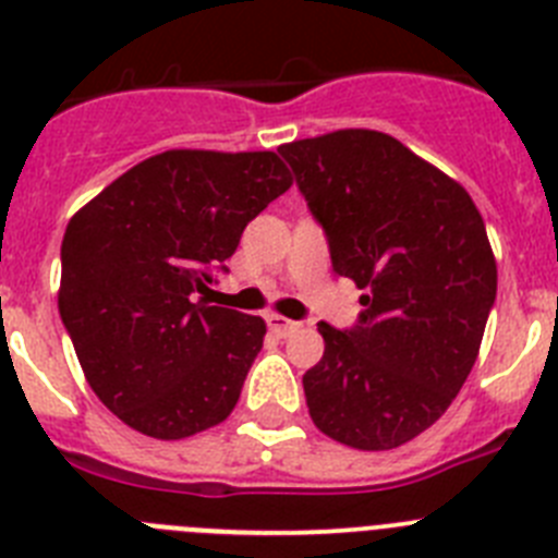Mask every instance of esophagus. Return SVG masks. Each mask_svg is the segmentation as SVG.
<instances>
[{"label": "esophagus", "mask_w": 558, "mask_h": 558, "mask_svg": "<svg viewBox=\"0 0 558 558\" xmlns=\"http://www.w3.org/2000/svg\"><path fill=\"white\" fill-rule=\"evenodd\" d=\"M266 326H269L272 333H278V337H289V333L298 331L300 323H294V319L289 317H280V314H269V317H266Z\"/></svg>", "instance_id": "esophagus-1"}]
</instances>
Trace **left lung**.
Masks as SVG:
<instances>
[{"mask_svg": "<svg viewBox=\"0 0 558 558\" xmlns=\"http://www.w3.org/2000/svg\"><path fill=\"white\" fill-rule=\"evenodd\" d=\"M323 225L333 272L362 289L360 323H319L306 371L319 433L385 452L433 426L481 351L497 298L486 225L460 182L390 134L339 129L278 148Z\"/></svg>", "mask_w": 558, "mask_h": 558, "instance_id": "obj_1", "label": "left lung"}]
</instances>
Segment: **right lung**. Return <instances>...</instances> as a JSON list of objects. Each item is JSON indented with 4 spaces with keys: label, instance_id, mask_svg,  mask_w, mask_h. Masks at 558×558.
Wrapping results in <instances>:
<instances>
[{
    "label": "right lung",
    "instance_id": "obj_1",
    "mask_svg": "<svg viewBox=\"0 0 558 558\" xmlns=\"http://www.w3.org/2000/svg\"><path fill=\"white\" fill-rule=\"evenodd\" d=\"M289 187L275 151L173 148L72 216L58 312L86 381L125 426L182 440L232 413L266 323L196 294Z\"/></svg>",
    "mask_w": 558,
    "mask_h": 558
}]
</instances>
